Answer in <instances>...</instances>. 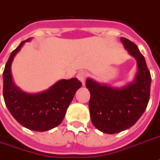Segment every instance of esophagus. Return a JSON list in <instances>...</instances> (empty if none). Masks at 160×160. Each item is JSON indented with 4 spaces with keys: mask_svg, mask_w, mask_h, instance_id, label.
<instances>
[{
    "mask_svg": "<svg viewBox=\"0 0 160 160\" xmlns=\"http://www.w3.org/2000/svg\"><path fill=\"white\" fill-rule=\"evenodd\" d=\"M86 77H87V72H83V71H81V72H80L78 74H77V78H78V79L82 82L83 85H85V80H86Z\"/></svg>",
    "mask_w": 160,
    "mask_h": 160,
    "instance_id": "esophagus-1",
    "label": "esophagus"
}]
</instances>
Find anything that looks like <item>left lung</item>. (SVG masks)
I'll list each match as a JSON object with an SVG mask.
<instances>
[{
    "label": "left lung",
    "mask_w": 160,
    "mask_h": 160,
    "mask_svg": "<svg viewBox=\"0 0 160 160\" xmlns=\"http://www.w3.org/2000/svg\"><path fill=\"white\" fill-rule=\"evenodd\" d=\"M120 41L137 61L134 80L121 88H113L88 79L90 92L89 110L92 125L106 133L113 134L132 127L142 116L150 99V71L138 47L127 38Z\"/></svg>",
    "instance_id": "obj_1"
}]
</instances>
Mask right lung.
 I'll list each match as a JSON object with an SVG mask.
<instances>
[{"label": "right lung", "mask_w": 160, "mask_h": 160, "mask_svg": "<svg viewBox=\"0 0 160 160\" xmlns=\"http://www.w3.org/2000/svg\"><path fill=\"white\" fill-rule=\"evenodd\" d=\"M11 53L3 71V98L7 107L22 126L37 132L53 129L64 119L66 112L82 83L77 78L61 80L40 93H27L17 88L11 75V64L23 44Z\"/></svg>", "instance_id": "right-lung-1"}]
</instances>
